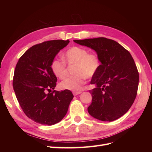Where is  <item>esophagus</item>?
<instances>
[{
  "instance_id": "obj_1",
  "label": "esophagus",
  "mask_w": 152,
  "mask_h": 152,
  "mask_svg": "<svg viewBox=\"0 0 152 152\" xmlns=\"http://www.w3.org/2000/svg\"><path fill=\"white\" fill-rule=\"evenodd\" d=\"M82 93V91H73V92H72L73 95H74V96H76V95H78L80 94V93Z\"/></svg>"
}]
</instances>
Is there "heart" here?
<instances>
[{"mask_svg": "<svg viewBox=\"0 0 152 152\" xmlns=\"http://www.w3.org/2000/svg\"><path fill=\"white\" fill-rule=\"evenodd\" d=\"M63 59L69 64H75V75L64 78L59 83L61 89L80 91L84 85L86 78H91L97 73L101 65V60L95 53H89L84 48L73 46L63 54ZM51 70L56 77L63 78L66 74V65L63 61L54 59L51 63Z\"/></svg>", "mask_w": 152, "mask_h": 152, "instance_id": "b5f03b06", "label": "heart"}]
</instances>
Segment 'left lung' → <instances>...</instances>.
<instances>
[{
  "label": "left lung",
  "instance_id": "1",
  "mask_svg": "<svg viewBox=\"0 0 152 152\" xmlns=\"http://www.w3.org/2000/svg\"><path fill=\"white\" fill-rule=\"evenodd\" d=\"M74 42L94 50L101 63L91 80L96 88L89 90L92 102L88 108L89 114L103 121L121 117L133 104L139 81L131 53L117 42L104 37Z\"/></svg>",
  "mask_w": 152,
  "mask_h": 152
}]
</instances>
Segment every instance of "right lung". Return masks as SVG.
Masks as SVG:
<instances>
[{
    "label": "right lung",
    "mask_w": 152,
    "mask_h": 152,
    "mask_svg": "<svg viewBox=\"0 0 152 152\" xmlns=\"http://www.w3.org/2000/svg\"><path fill=\"white\" fill-rule=\"evenodd\" d=\"M69 42L53 40L34 45L16 64L13 78L15 96L25 115L38 124L51 125L62 120L74 97L70 90H54L57 78L50 67L58 52Z\"/></svg>",
    "instance_id": "right-lung-1"
}]
</instances>
